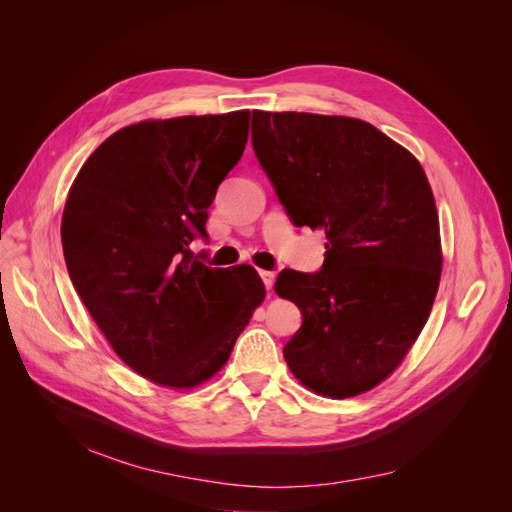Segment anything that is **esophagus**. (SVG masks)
I'll return each mask as SVG.
<instances>
[{
	"mask_svg": "<svg viewBox=\"0 0 512 512\" xmlns=\"http://www.w3.org/2000/svg\"><path fill=\"white\" fill-rule=\"evenodd\" d=\"M259 276H261V280H263V284H265L267 292H270V290L274 288V282H276V274H274V272H267V270H261V272H259Z\"/></svg>",
	"mask_w": 512,
	"mask_h": 512,
	"instance_id": "34e87169",
	"label": "esophagus"
}]
</instances>
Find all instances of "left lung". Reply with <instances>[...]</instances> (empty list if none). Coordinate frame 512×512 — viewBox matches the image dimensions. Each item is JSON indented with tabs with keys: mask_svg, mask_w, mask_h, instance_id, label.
<instances>
[{
	"mask_svg": "<svg viewBox=\"0 0 512 512\" xmlns=\"http://www.w3.org/2000/svg\"><path fill=\"white\" fill-rule=\"evenodd\" d=\"M251 141L294 226L326 234L317 274L276 280L303 313L284 359L315 394L367 392L405 359L436 299L432 186L405 147L357 118L255 110Z\"/></svg>",
	"mask_w": 512,
	"mask_h": 512,
	"instance_id": "obj_1",
	"label": "left lung"
}]
</instances>
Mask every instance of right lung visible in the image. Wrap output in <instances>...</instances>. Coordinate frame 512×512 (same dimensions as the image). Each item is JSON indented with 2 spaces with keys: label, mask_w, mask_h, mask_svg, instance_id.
<instances>
[{
  "label": "right lung",
  "mask_w": 512,
  "mask_h": 512,
  "mask_svg": "<svg viewBox=\"0 0 512 512\" xmlns=\"http://www.w3.org/2000/svg\"><path fill=\"white\" fill-rule=\"evenodd\" d=\"M251 112L130 124L80 168L62 215L70 280L116 355L143 378L195 388L220 371L261 305L251 265L207 267L188 245L238 164Z\"/></svg>",
  "instance_id": "add662e5"
}]
</instances>
